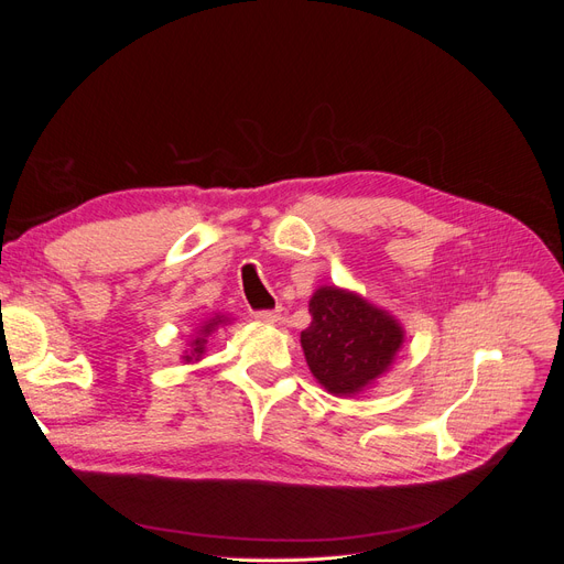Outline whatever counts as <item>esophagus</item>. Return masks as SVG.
<instances>
[{"instance_id": "1", "label": "esophagus", "mask_w": 564, "mask_h": 564, "mask_svg": "<svg viewBox=\"0 0 564 564\" xmlns=\"http://www.w3.org/2000/svg\"><path fill=\"white\" fill-rule=\"evenodd\" d=\"M253 317L263 322V324H278L280 322V311H261V313H253Z\"/></svg>"}]
</instances>
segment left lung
Listing matches in <instances>:
<instances>
[{
  "instance_id": "left-lung-1",
  "label": "left lung",
  "mask_w": 564,
  "mask_h": 564,
  "mask_svg": "<svg viewBox=\"0 0 564 564\" xmlns=\"http://www.w3.org/2000/svg\"><path fill=\"white\" fill-rule=\"evenodd\" d=\"M308 311L313 322L301 332V348L315 381L332 395H360L395 365L406 332L377 303L350 289L322 284Z\"/></svg>"
}]
</instances>
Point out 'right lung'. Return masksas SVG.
<instances>
[{
  "instance_id": "1",
  "label": "right lung",
  "mask_w": 564,
  "mask_h": 564,
  "mask_svg": "<svg viewBox=\"0 0 564 564\" xmlns=\"http://www.w3.org/2000/svg\"><path fill=\"white\" fill-rule=\"evenodd\" d=\"M230 322H232V317H228V315H224V313H214V315H209V317H204V319L197 324V327L193 329L191 340H187L185 350H183V355H181V360H183L185 365L199 362L202 355L207 352V344H209L212 334L218 332L220 327H228Z\"/></svg>"
}]
</instances>
